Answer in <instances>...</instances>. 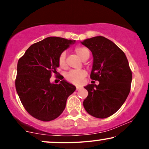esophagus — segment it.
<instances>
[{"label": "esophagus", "mask_w": 149, "mask_h": 149, "mask_svg": "<svg viewBox=\"0 0 149 149\" xmlns=\"http://www.w3.org/2000/svg\"><path fill=\"white\" fill-rule=\"evenodd\" d=\"M80 88H81V87H80V86H76V90H78Z\"/></svg>", "instance_id": "esophagus-1"}]
</instances>
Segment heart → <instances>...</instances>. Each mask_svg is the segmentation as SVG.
Returning a JSON list of instances; mask_svg holds the SVG:
<instances>
[{
  "label": "heart",
  "mask_w": 149,
  "mask_h": 149,
  "mask_svg": "<svg viewBox=\"0 0 149 149\" xmlns=\"http://www.w3.org/2000/svg\"><path fill=\"white\" fill-rule=\"evenodd\" d=\"M75 52L80 57V59L85 61L88 59L90 55V52L88 47L85 46H76L74 49ZM58 63L61 68H66V52H61L58 59ZM86 76V71L84 70L79 71H71L65 75V78L68 82L71 84L79 85L83 82V78Z\"/></svg>",
  "instance_id": "obj_1"
}]
</instances>
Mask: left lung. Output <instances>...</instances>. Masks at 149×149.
Returning <instances> with one entry per match:
<instances>
[{
	"label": "left lung",
	"instance_id": "8db88e82",
	"mask_svg": "<svg viewBox=\"0 0 149 149\" xmlns=\"http://www.w3.org/2000/svg\"><path fill=\"white\" fill-rule=\"evenodd\" d=\"M82 44L91 50L94 57L90 78L100 82L98 85L85 87L88 95L83 107L94 117L106 118L125 102L130 92L132 73L123 51L107 38L95 36Z\"/></svg>",
	"mask_w": 149,
	"mask_h": 149
}]
</instances>
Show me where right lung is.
<instances>
[{
	"label": "right lung",
	"mask_w": 149,
	"mask_h": 149,
	"mask_svg": "<svg viewBox=\"0 0 149 149\" xmlns=\"http://www.w3.org/2000/svg\"><path fill=\"white\" fill-rule=\"evenodd\" d=\"M75 40L48 37L31 45L17 63L15 88L27 112L39 120L47 122L57 118L66 107L69 96L76 87L63 80L59 84L49 82L52 74H59L58 59Z\"/></svg>",
	"instance_id": "add662e5"
}]
</instances>
